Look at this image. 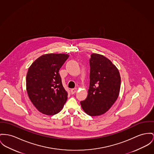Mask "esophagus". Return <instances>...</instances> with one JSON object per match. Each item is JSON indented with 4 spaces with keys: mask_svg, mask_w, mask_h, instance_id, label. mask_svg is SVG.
Returning a JSON list of instances; mask_svg holds the SVG:
<instances>
[{
    "mask_svg": "<svg viewBox=\"0 0 154 154\" xmlns=\"http://www.w3.org/2000/svg\"><path fill=\"white\" fill-rule=\"evenodd\" d=\"M77 91V89L76 88H75V89H72L71 90V92L72 94H74Z\"/></svg>",
    "mask_w": 154,
    "mask_h": 154,
    "instance_id": "34e87169",
    "label": "esophagus"
}]
</instances>
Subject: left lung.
Wrapping results in <instances>:
<instances>
[{"label":"left lung","mask_w":154,"mask_h":154,"mask_svg":"<svg viewBox=\"0 0 154 154\" xmlns=\"http://www.w3.org/2000/svg\"><path fill=\"white\" fill-rule=\"evenodd\" d=\"M90 59V85L82 109L91 116L107 112L117 99L121 85L119 69L102 55L93 53Z\"/></svg>","instance_id":"8db88e82"}]
</instances>
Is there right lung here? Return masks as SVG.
Masks as SVG:
<instances>
[{"label":"right lung","mask_w":154,"mask_h":154,"mask_svg":"<svg viewBox=\"0 0 154 154\" xmlns=\"http://www.w3.org/2000/svg\"><path fill=\"white\" fill-rule=\"evenodd\" d=\"M65 54H47L38 58L29 67L26 76L29 97L41 113L52 116L59 113L67 100L60 69L68 58Z\"/></svg>","instance_id":"1"}]
</instances>
